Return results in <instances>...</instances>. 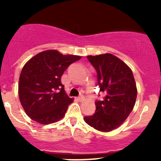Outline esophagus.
I'll return each instance as SVG.
<instances>
[{
  "instance_id": "34e87169",
  "label": "esophagus",
  "mask_w": 161,
  "mask_h": 161,
  "mask_svg": "<svg viewBox=\"0 0 161 161\" xmlns=\"http://www.w3.org/2000/svg\"><path fill=\"white\" fill-rule=\"evenodd\" d=\"M77 100H79V102H82V100H84V97H83V96H81V97H77Z\"/></svg>"
}]
</instances>
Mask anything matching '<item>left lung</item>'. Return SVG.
Returning a JSON list of instances; mask_svg holds the SVG:
<instances>
[{"mask_svg": "<svg viewBox=\"0 0 161 161\" xmlns=\"http://www.w3.org/2000/svg\"><path fill=\"white\" fill-rule=\"evenodd\" d=\"M87 58L97 71L98 85L106 97L96 102L95 114L85 117L84 121L98 131H111L127 119L136 103L137 88L132 71L111 53Z\"/></svg>", "mask_w": 161, "mask_h": 161, "instance_id": "obj_1", "label": "left lung"}]
</instances>
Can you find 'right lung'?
Segmentation results:
<instances>
[{
    "instance_id": "obj_1",
    "label": "right lung",
    "mask_w": 161,
    "mask_h": 161,
    "mask_svg": "<svg viewBox=\"0 0 161 161\" xmlns=\"http://www.w3.org/2000/svg\"><path fill=\"white\" fill-rule=\"evenodd\" d=\"M82 57L64 55L57 50L37 53L25 64L19 82V97L26 114L41 125L64 118L74 99L66 94L61 76L69 64Z\"/></svg>"
}]
</instances>
